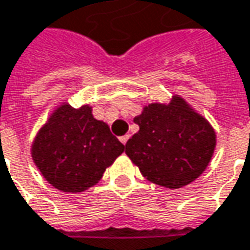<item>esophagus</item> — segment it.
<instances>
[{"label": "esophagus", "mask_w": 250, "mask_h": 250, "mask_svg": "<svg viewBox=\"0 0 250 250\" xmlns=\"http://www.w3.org/2000/svg\"><path fill=\"white\" fill-rule=\"evenodd\" d=\"M128 138H130V135H123V137H120V142L123 143V145H125L127 143V141H128Z\"/></svg>", "instance_id": "esophagus-1"}]
</instances>
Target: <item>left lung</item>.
<instances>
[{"mask_svg": "<svg viewBox=\"0 0 250 250\" xmlns=\"http://www.w3.org/2000/svg\"><path fill=\"white\" fill-rule=\"evenodd\" d=\"M134 122L139 131L125 143V154L145 179L176 189L198 179L208 167L215 131L180 96L167 104H149Z\"/></svg>", "mask_w": 250, "mask_h": 250, "instance_id": "obj_1", "label": "left lung"}]
</instances>
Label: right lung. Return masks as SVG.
<instances>
[{"label": "right lung", "instance_id": "right-lung-1", "mask_svg": "<svg viewBox=\"0 0 250 250\" xmlns=\"http://www.w3.org/2000/svg\"><path fill=\"white\" fill-rule=\"evenodd\" d=\"M125 151L107 123L92 107L63 103L35 137L31 154L43 177L59 191L77 193L97 184L109 165Z\"/></svg>", "mask_w": 250, "mask_h": 250}]
</instances>
